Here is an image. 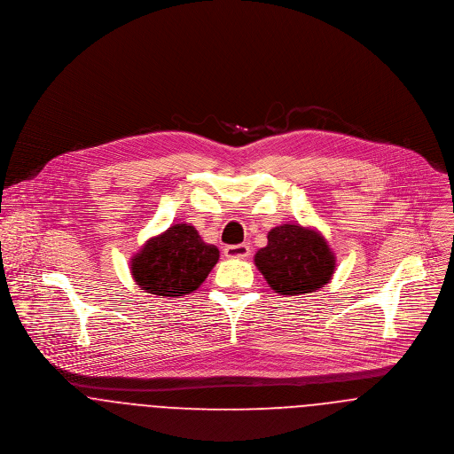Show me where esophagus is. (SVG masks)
Masks as SVG:
<instances>
[{
    "instance_id": "obj_1",
    "label": "esophagus",
    "mask_w": 454,
    "mask_h": 454,
    "mask_svg": "<svg viewBox=\"0 0 454 454\" xmlns=\"http://www.w3.org/2000/svg\"><path fill=\"white\" fill-rule=\"evenodd\" d=\"M249 246L247 244H239V246H226L224 247V255L226 257H239V259H242V257H247L249 255Z\"/></svg>"
}]
</instances>
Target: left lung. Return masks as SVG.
Here are the masks:
<instances>
[{
    "label": "left lung",
    "mask_w": 454,
    "mask_h": 454,
    "mask_svg": "<svg viewBox=\"0 0 454 454\" xmlns=\"http://www.w3.org/2000/svg\"><path fill=\"white\" fill-rule=\"evenodd\" d=\"M254 262L275 293L298 296L329 284L336 257L318 231L282 224L268 233V246L255 252Z\"/></svg>",
    "instance_id": "obj_1"
}]
</instances>
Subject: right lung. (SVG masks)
I'll return each mask as SVG.
<instances>
[{"label":"right lung","instance_id":"1","mask_svg":"<svg viewBox=\"0 0 454 454\" xmlns=\"http://www.w3.org/2000/svg\"><path fill=\"white\" fill-rule=\"evenodd\" d=\"M219 249L192 224H174L150 239L130 261L136 284L154 296L179 298L197 291L215 266Z\"/></svg>","mask_w":454,"mask_h":454}]
</instances>
